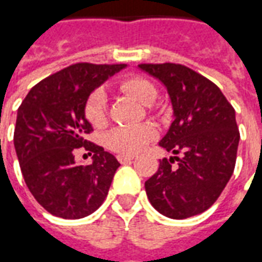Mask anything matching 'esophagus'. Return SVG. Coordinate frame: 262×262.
Here are the masks:
<instances>
[{
    "instance_id": "obj_1",
    "label": "esophagus",
    "mask_w": 262,
    "mask_h": 262,
    "mask_svg": "<svg viewBox=\"0 0 262 262\" xmlns=\"http://www.w3.org/2000/svg\"><path fill=\"white\" fill-rule=\"evenodd\" d=\"M135 157H136L135 154H119L118 160H119V163H127V161H132Z\"/></svg>"
}]
</instances>
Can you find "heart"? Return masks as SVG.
Masks as SVG:
<instances>
[{"mask_svg":"<svg viewBox=\"0 0 262 262\" xmlns=\"http://www.w3.org/2000/svg\"><path fill=\"white\" fill-rule=\"evenodd\" d=\"M119 88L143 105H151L157 98V88L143 77L132 75L119 82ZM85 118L95 127L106 123V95L101 90L94 91L85 102ZM154 137V130L147 125L115 127L106 135V146L120 154L140 151Z\"/></svg>","mask_w":262,"mask_h":262,"instance_id":"b5f03b06","label":"heart"}]
</instances>
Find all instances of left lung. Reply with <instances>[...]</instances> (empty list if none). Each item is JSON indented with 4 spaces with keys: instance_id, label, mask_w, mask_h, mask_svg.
I'll list each match as a JSON object with an SVG mask.
<instances>
[{
    "instance_id": "8db88e82",
    "label": "left lung",
    "mask_w": 262,
    "mask_h": 262,
    "mask_svg": "<svg viewBox=\"0 0 262 262\" xmlns=\"http://www.w3.org/2000/svg\"><path fill=\"white\" fill-rule=\"evenodd\" d=\"M139 69L167 88L174 120L159 144L182 154L161 160L157 172L144 182L148 201L171 219L202 213L216 202L234 171L240 140L236 112L219 86L185 66Z\"/></svg>"
}]
</instances>
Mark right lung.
<instances>
[{
    "label": "right lung",
    "instance_id": "obj_1",
    "mask_svg": "<svg viewBox=\"0 0 262 262\" xmlns=\"http://www.w3.org/2000/svg\"><path fill=\"white\" fill-rule=\"evenodd\" d=\"M126 64L77 63L42 80L28 92L16 115L14 146L31 193L49 213L81 219L108 195L119 161L85 140L92 130L85 102L102 82ZM84 147L93 164L78 166L74 153Z\"/></svg>",
    "mask_w": 262,
    "mask_h": 262
}]
</instances>
